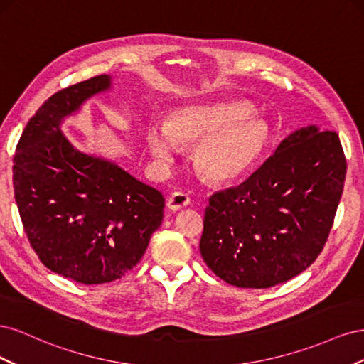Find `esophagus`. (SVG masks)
Masks as SVG:
<instances>
[{
    "mask_svg": "<svg viewBox=\"0 0 364 364\" xmlns=\"http://www.w3.org/2000/svg\"><path fill=\"white\" fill-rule=\"evenodd\" d=\"M188 205H190V197H188V194L182 193V191L173 193L167 200V206H168V209H171V211H179V209L188 206Z\"/></svg>",
    "mask_w": 364,
    "mask_h": 364,
    "instance_id": "obj_1",
    "label": "esophagus"
}]
</instances>
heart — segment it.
I'll use <instances>...</instances> for the list:
<instances>
[{"mask_svg": "<svg viewBox=\"0 0 364 364\" xmlns=\"http://www.w3.org/2000/svg\"><path fill=\"white\" fill-rule=\"evenodd\" d=\"M252 109L238 102L186 106L165 126L151 124L146 144L156 162L170 164L181 144H196L194 167L213 182H229L247 173L267 147L270 132Z\"/></svg>", "mask_w": 364, "mask_h": 364, "instance_id": "obj_1", "label": "heart"}]
</instances>
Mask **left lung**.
<instances>
[{
	"instance_id": "left-lung-1",
	"label": "left lung",
	"mask_w": 364,
	"mask_h": 364,
	"mask_svg": "<svg viewBox=\"0 0 364 364\" xmlns=\"http://www.w3.org/2000/svg\"><path fill=\"white\" fill-rule=\"evenodd\" d=\"M345 176L336 132L316 124L293 132L249 179L209 197L206 266L241 289H269L302 273L326 243Z\"/></svg>"
}]
</instances>
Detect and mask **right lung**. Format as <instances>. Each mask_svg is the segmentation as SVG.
I'll use <instances>...</instances> for the list:
<instances>
[{"label":"right lung","instance_id":"obj_1","mask_svg":"<svg viewBox=\"0 0 364 364\" xmlns=\"http://www.w3.org/2000/svg\"><path fill=\"white\" fill-rule=\"evenodd\" d=\"M103 74L51 95L30 118L14 158V188L31 247L51 272L80 284L119 279L144 255L165 199L114 161L75 149L65 118L111 91Z\"/></svg>","mask_w":364,"mask_h":364}]
</instances>
